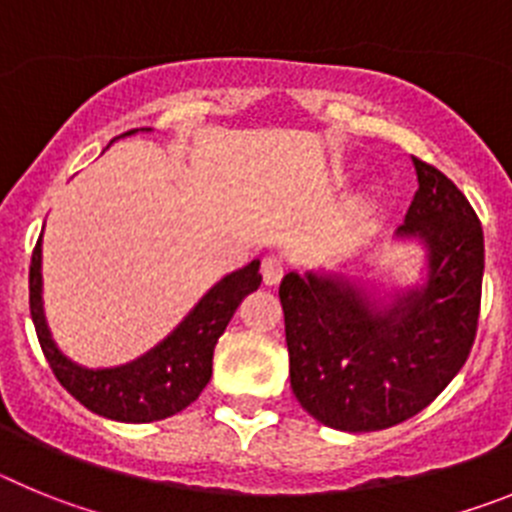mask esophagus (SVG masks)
I'll return each instance as SVG.
<instances>
[{
	"label": "esophagus",
	"mask_w": 512,
	"mask_h": 512,
	"mask_svg": "<svg viewBox=\"0 0 512 512\" xmlns=\"http://www.w3.org/2000/svg\"><path fill=\"white\" fill-rule=\"evenodd\" d=\"M284 271H287V264H284L279 256H266V259L261 261V277H264L266 287H274V284L282 282Z\"/></svg>",
	"instance_id": "esophagus-1"
}]
</instances>
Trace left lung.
Masks as SVG:
<instances>
[{"label":"left lung","instance_id":"1","mask_svg":"<svg viewBox=\"0 0 512 512\" xmlns=\"http://www.w3.org/2000/svg\"><path fill=\"white\" fill-rule=\"evenodd\" d=\"M418 192L397 238L425 248V282L374 300L341 274L289 271L279 284L289 382L318 423L348 433L392 428L428 408L477 336L485 235L436 166L413 156Z\"/></svg>","mask_w":512,"mask_h":512}]
</instances>
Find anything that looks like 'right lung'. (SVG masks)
I'll return each instance as SVG.
<instances>
[{"mask_svg":"<svg viewBox=\"0 0 512 512\" xmlns=\"http://www.w3.org/2000/svg\"><path fill=\"white\" fill-rule=\"evenodd\" d=\"M138 130H128L133 135ZM43 248L35 243L30 261V315L40 348L66 392L102 418L120 423H153L182 413L205 390L212 377L217 338L228 328L241 300L259 289L261 261L223 277L189 310L187 318L164 341L130 364L87 369L61 354L43 315Z\"/></svg>","mask_w":512,"mask_h":512,"instance_id":"right-lung-1","label":"right lung"}]
</instances>
